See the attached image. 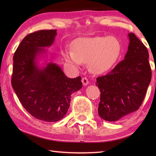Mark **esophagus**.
Masks as SVG:
<instances>
[{
    "label": "esophagus",
    "instance_id": "1",
    "mask_svg": "<svg viewBox=\"0 0 156 156\" xmlns=\"http://www.w3.org/2000/svg\"><path fill=\"white\" fill-rule=\"evenodd\" d=\"M82 83H83V85H87V84H89V80H88L87 78L84 77L82 78Z\"/></svg>",
    "mask_w": 156,
    "mask_h": 156
}]
</instances>
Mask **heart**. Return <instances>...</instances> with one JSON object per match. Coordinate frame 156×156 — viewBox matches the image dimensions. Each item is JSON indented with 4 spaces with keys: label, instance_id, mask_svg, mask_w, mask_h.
Returning a JSON list of instances; mask_svg holds the SVG:
<instances>
[{
    "label": "heart",
    "instance_id": "1",
    "mask_svg": "<svg viewBox=\"0 0 156 156\" xmlns=\"http://www.w3.org/2000/svg\"><path fill=\"white\" fill-rule=\"evenodd\" d=\"M121 52V44L115 36L77 38L73 49L61 51L65 60L75 68L88 62L92 73L100 74L109 71L117 62Z\"/></svg>",
    "mask_w": 156,
    "mask_h": 156
}]
</instances>
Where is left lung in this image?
Returning <instances> with one entry per match:
<instances>
[{
	"mask_svg": "<svg viewBox=\"0 0 156 156\" xmlns=\"http://www.w3.org/2000/svg\"><path fill=\"white\" fill-rule=\"evenodd\" d=\"M129 44L125 59L108 74L99 76L100 99L98 114L114 122L139 109L151 80L149 52L133 33L128 34Z\"/></svg>",
	"mask_w": 156,
	"mask_h": 156,
	"instance_id": "obj_1",
	"label": "left lung"
}]
</instances>
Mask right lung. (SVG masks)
Segmentation results:
<instances>
[{"label":"right lung","instance_id":"add662e5","mask_svg":"<svg viewBox=\"0 0 156 156\" xmlns=\"http://www.w3.org/2000/svg\"><path fill=\"white\" fill-rule=\"evenodd\" d=\"M56 30H40L26 36L14 53L12 85L20 103L36 119L56 122L67 113L71 95L83 87L81 77L69 78L56 63L38 67L37 58L45 53Z\"/></svg>","mask_w":156,"mask_h":156}]
</instances>
